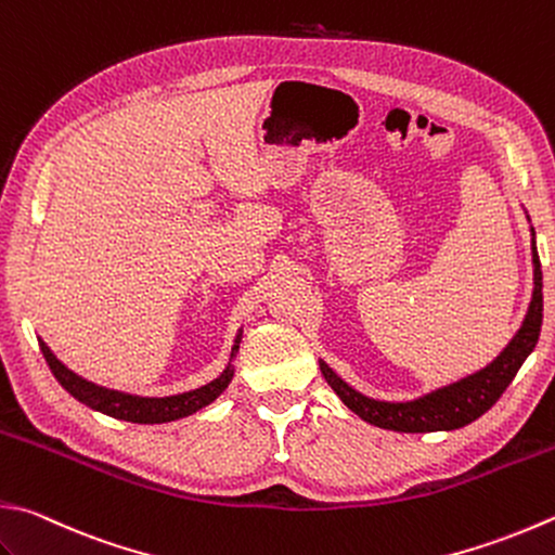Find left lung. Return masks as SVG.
<instances>
[{"instance_id": "1", "label": "left lung", "mask_w": 555, "mask_h": 555, "mask_svg": "<svg viewBox=\"0 0 555 555\" xmlns=\"http://www.w3.org/2000/svg\"><path fill=\"white\" fill-rule=\"evenodd\" d=\"M529 219V215H527ZM531 224V219H529ZM531 229V266H534V289L527 307L521 326L515 336L500 350L498 358L490 360L486 367H480L462 379L437 386L433 391H425L415 399L405 401H384L374 399L354 389L348 382L333 372L326 360H319L323 379L328 382L338 399L350 408L354 415H360L364 423L384 427L393 433H449L459 430L476 417L483 415L493 405L503 391L515 379L521 364L537 348L541 319H543V292H541V263L537 254V232Z\"/></svg>"}]
</instances>
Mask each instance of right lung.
I'll list each match as a JSON object with an SVG mask.
<instances>
[{
    "label": "right lung",
    "instance_id": "obj_1",
    "mask_svg": "<svg viewBox=\"0 0 555 555\" xmlns=\"http://www.w3.org/2000/svg\"><path fill=\"white\" fill-rule=\"evenodd\" d=\"M242 333L244 328H238L227 367L217 376V379L207 382L205 386H197L193 391H183L173 396H138V393L108 389V386H101L96 382H89L83 379L81 374L72 372L65 362L57 360V354L48 348L46 340L38 338V343H40V350H43L48 367L52 370V374H55V379L65 386V391L75 396L77 401L89 405L91 411L118 417V421L156 425V423H171V421H179V417L193 415L197 411H203L205 405H210L215 399H219V393H222L234 379V358L238 352V343H242Z\"/></svg>",
    "mask_w": 555,
    "mask_h": 555
}]
</instances>
